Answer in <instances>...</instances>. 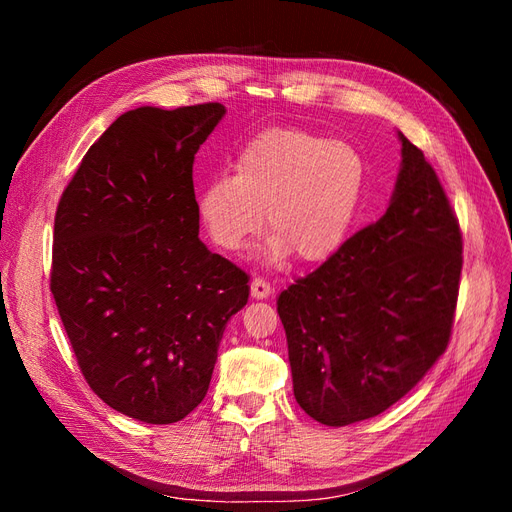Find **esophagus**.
<instances>
[{"label":"esophagus","instance_id":"esophagus-1","mask_svg":"<svg viewBox=\"0 0 512 512\" xmlns=\"http://www.w3.org/2000/svg\"><path fill=\"white\" fill-rule=\"evenodd\" d=\"M250 290H252L254 299H267L269 294L273 292L271 284L265 280V277H254L252 284H250Z\"/></svg>","mask_w":512,"mask_h":512}]
</instances>
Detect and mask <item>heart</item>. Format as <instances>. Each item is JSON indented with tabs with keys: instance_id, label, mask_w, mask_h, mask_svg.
I'll return each mask as SVG.
<instances>
[{
	"instance_id": "b5f03b06",
	"label": "heart",
	"mask_w": 512,
	"mask_h": 512,
	"mask_svg": "<svg viewBox=\"0 0 512 512\" xmlns=\"http://www.w3.org/2000/svg\"><path fill=\"white\" fill-rule=\"evenodd\" d=\"M237 175H218L198 192V215L211 241L237 252L265 224L269 260L290 252L314 265L344 245L361 211L367 166L352 145L301 128H271L237 158Z\"/></svg>"
}]
</instances>
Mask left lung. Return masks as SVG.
Returning <instances> with one entry per match:
<instances>
[{"label": "left lung", "mask_w": 512, "mask_h": 512, "mask_svg": "<svg viewBox=\"0 0 512 512\" xmlns=\"http://www.w3.org/2000/svg\"><path fill=\"white\" fill-rule=\"evenodd\" d=\"M391 205L277 299L294 397L314 421L378 416L444 354L455 320L463 241L423 151L399 132Z\"/></svg>", "instance_id": "1"}]
</instances>
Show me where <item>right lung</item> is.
Wrapping results in <instances>:
<instances>
[{
    "label": "right lung",
    "mask_w": 512,
    "mask_h": 512,
    "mask_svg": "<svg viewBox=\"0 0 512 512\" xmlns=\"http://www.w3.org/2000/svg\"><path fill=\"white\" fill-rule=\"evenodd\" d=\"M220 102L123 113L59 198L51 292L87 384L106 406L177 423L209 391L250 275L198 239L194 156Z\"/></svg>",
    "instance_id": "1"
}]
</instances>
